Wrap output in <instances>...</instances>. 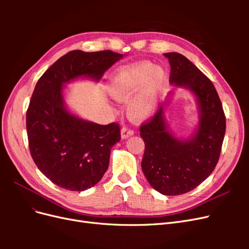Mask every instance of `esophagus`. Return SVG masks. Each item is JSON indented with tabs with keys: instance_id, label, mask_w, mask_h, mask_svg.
Here are the masks:
<instances>
[{
	"instance_id": "1",
	"label": "esophagus",
	"mask_w": 249,
	"mask_h": 249,
	"mask_svg": "<svg viewBox=\"0 0 249 249\" xmlns=\"http://www.w3.org/2000/svg\"><path fill=\"white\" fill-rule=\"evenodd\" d=\"M120 134H122V138L125 139V138H129L130 136H133L134 135V131L131 130L130 127L127 126H124L122 131H120Z\"/></svg>"
}]
</instances>
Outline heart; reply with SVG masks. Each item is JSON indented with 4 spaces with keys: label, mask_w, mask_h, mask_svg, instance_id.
Wrapping results in <instances>:
<instances>
[{
    "label": "heart",
    "mask_w": 249,
    "mask_h": 249,
    "mask_svg": "<svg viewBox=\"0 0 249 249\" xmlns=\"http://www.w3.org/2000/svg\"><path fill=\"white\" fill-rule=\"evenodd\" d=\"M166 82L161 66L139 62L124 66L111 77L108 92L113 99L127 103V113L134 119H146L153 114Z\"/></svg>",
    "instance_id": "b5f03b06"
}]
</instances>
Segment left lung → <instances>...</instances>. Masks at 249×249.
<instances>
[{"instance_id":"obj_1","label":"left lung","mask_w":249,"mask_h":249,"mask_svg":"<svg viewBox=\"0 0 249 249\" xmlns=\"http://www.w3.org/2000/svg\"><path fill=\"white\" fill-rule=\"evenodd\" d=\"M164 55L170 63L171 84L194 95L198 123L189 137L175 136L166 118L170 91L155 116L140 127L145 144L141 168L158 192L179 195L193 190L213 172L221 152L225 116L213 83L182 54Z\"/></svg>"}]
</instances>
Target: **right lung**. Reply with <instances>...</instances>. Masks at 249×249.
Wrapping results in <instances>:
<instances>
[{"instance_id":"add662e5","label":"right lung","mask_w":249,"mask_h":249,"mask_svg":"<svg viewBox=\"0 0 249 249\" xmlns=\"http://www.w3.org/2000/svg\"><path fill=\"white\" fill-rule=\"evenodd\" d=\"M123 57L112 51H71L37 82L26 119L30 153L43 175L63 189L84 191L99 183L120 140L116 123L95 124L67 108L64 87L79 79L99 82Z\"/></svg>"}]
</instances>
